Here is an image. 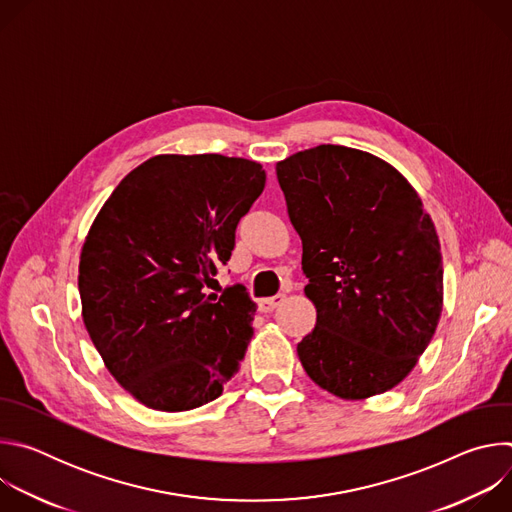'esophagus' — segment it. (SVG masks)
I'll return each instance as SVG.
<instances>
[{"label": "esophagus", "mask_w": 512, "mask_h": 512, "mask_svg": "<svg viewBox=\"0 0 512 512\" xmlns=\"http://www.w3.org/2000/svg\"><path fill=\"white\" fill-rule=\"evenodd\" d=\"M285 300V296H273V298H263V300H259L257 302V306H259V312H263V314H269V312H273L281 302Z\"/></svg>", "instance_id": "1"}]
</instances>
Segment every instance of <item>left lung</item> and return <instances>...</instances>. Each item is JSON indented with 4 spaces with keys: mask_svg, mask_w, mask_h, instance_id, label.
Instances as JSON below:
<instances>
[{
    "mask_svg": "<svg viewBox=\"0 0 512 512\" xmlns=\"http://www.w3.org/2000/svg\"><path fill=\"white\" fill-rule=\"evenodd\" d=\"M275 172L316 306V326L298 344L304 371L346 401L397 387L444 308L440 239L419 194L389 162L332 143Z\"/></svg>",
    "mask_w": 512,
    "mask_h": 512,
    "instance_id": "left-lung-1",
    "label": "left lung"
}]
</instances>
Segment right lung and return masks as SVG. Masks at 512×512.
Here are the masks:
<instances>
[{
  "label": "right lung",
  "instance_id": "obj_1",
  "mask_svg": "<svg viewBox=\"0 0 512 512\" xmlns=\"http://www.w3.org/2000/svg\"><path fill=\"white\" fill-rule=\"evenodd\" d=\"M265 188L261 164L160 154L131 170L85 237V328L113 379L141 405L188 411L223 393L253 336L243 285L206 296L235 229Z\"/></svg>",
  "mask_w": 512,
  "mask_h": 512
}]
</instances>
